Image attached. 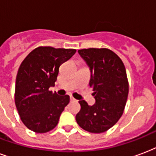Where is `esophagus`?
<instances>
[{"label": "esophagus", "instance_id": "obj_1", "mask_svg": "<svg viewBox=\"0 0 156 156\" xmlns=\"http://www.w3.org/2000/svg\"><path fill=\"white\" fill-rule=\"evenodd\" d=\"M70 100H71L72 102H73V101H76V99H75V98L73 97H72V96L70 97Z\"/></svg>", "mask_w": 156, "mask_h": 156}]
</instances>
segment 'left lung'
<instances>
[{
    "instance_id": "1",
    "label": "left lung",
    "mask_w": 156,
    "mask_h": 156,
    "mask_svg": "<svg viewBox=\"0 0 156 156\" xmlns=\"http://www.w3.org/2000/svg\"><path fill=\"white\" fill-rule=\"evenodd\" d=\"M78 53L91 72L89 86L93 88L95 103L79 101L80 111L76 115L77 124L93 133L106 132L121 117L129 94L126 70L119 57L111 49L89 48Z\"/></svg>"
}]
</instances>
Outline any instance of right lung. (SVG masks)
<instances>
[{
    "label": "right lung",
    "mask_w": 156,
    "mask_h": 156,
    "mask_svg": "<svg viewBox=\"0 0 156 156\" xmlns=\"http://www.w3.org/2000/svg\"><path fill=\"white\" fill-rule=\"evenodd\" d=\"M76 52L40 46L22 62L17 73L14 101L22 122L30 130L44 133L56 127L70 97L58 96L49 88L55 85L59 67Z\"/></svg>",
    "instance_id": "obj_1"
}]
</instances>
